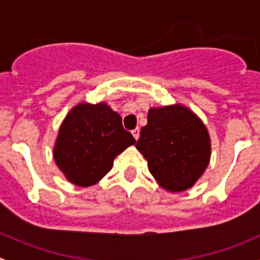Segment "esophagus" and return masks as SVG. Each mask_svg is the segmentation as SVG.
<instances>
[{"label":"esophagus","mask_w":260,"mask_h":260,"mask_svg":"<svg viewBox=\"0 0 260 260\" xmlns=\"http://www.w3.org/2000/svg\"><path fill=\"white\" fill-rule=\"evenodd\" d=\"M132 135H133V137L136 138V140H138V138H140V128H135V129L132 131Z\"/></svg>","instance_id":"obj_1"}]
</instances>
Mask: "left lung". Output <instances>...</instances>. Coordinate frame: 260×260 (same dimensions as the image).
<instances>
[{
    "label": "left lung",
    "instance_id": "8db88e82",
    "mask_svg": "<svg viewBox=\"0 0 260 260\" xmlns=\"http://www.w3.org/2000/svg\"><path fill=\"white\" fill-rule=\"evenodd\" d=\"M159 185L171 192L190 188L210 159L205 125L182 106L151 108L136 143Z\"/></svg>",
    "mask_w": 260,
    "mask_h": 260
}]
</instances>
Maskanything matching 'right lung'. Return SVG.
Wrapping results in <instances>:
<instances>
[{
	"label": "right lung",
	"mask_w": 260,
	"mask_h": 260,
	"mask_svg": "<svg viewBox=\"0 0 260 260\" xmlns=\"http://www.w3.org/2000/svg\"><path fill=\"white\" fill-rule=\"evenodd\" d=\"M136 140L106 103L79 104L60 127L54 158L74 185L86 187L109 172L113 159Z\"/></svg>",
	"instance_id": "add662e5"
}]
</instances>
